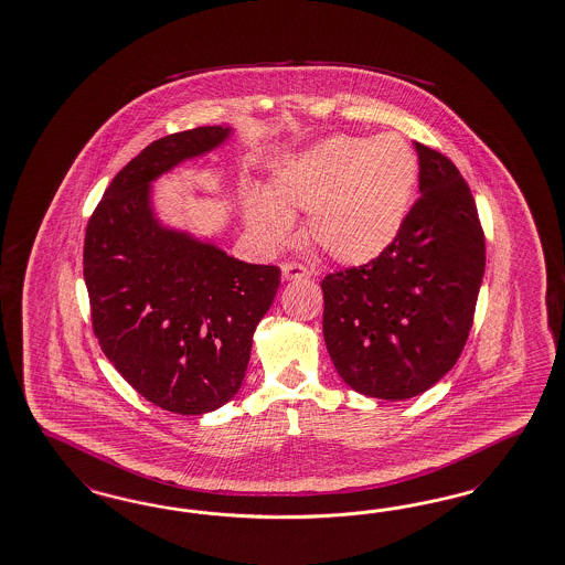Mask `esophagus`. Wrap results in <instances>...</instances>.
I'll return each mask as SVG.
<instances>
[{"mask_svg":"<svg viewBox=\"0 0 565 565\" xmlns=\"http://www.w3.org/2000/svg\"><path fill=\"white\" fill-rule=\"evenodd\" d=\"M281 275H284V279L286 281H290V279H307V277H311V273L307 271L302 265H298V263H284L281 265Z\"/></svg>","mask_w":565,"mask_h":565,"instance_id":"esophagus-1","label":"esophagus"}]
</instances>
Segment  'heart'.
<instances>
[{"instance_id": "b5f03b06", "label": "heart", "mask_w": 565, "mask_h": 565, "mask_svg": "<svg viewBox=\"0 0 565 565\" xmlns=\"http://www.w3.org/2000/svg\"><path fill=\"white\" fill-rule=\"evenodd\" d=\"M418 182V158L399 135L332 136L292 159L269 196L248 202V225L265 244L292 237L288 214L307 210L305 233L342 265H365L397 239Z\"/></svg>"}]
</instances>
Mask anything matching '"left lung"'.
Segmentation results:
<instances>
[{
	"instance_id": "obj_1",
	"label": "left lung",
	"mask_w": 565,
	"mask_h": 565,
	"mask_svg": "<svg viewBox=\"0 0 565 565\" xmlns=\"http://www.w3.org/2000/svg\"><path fill=\"white\" fill-rule=\"evenodd\" d=\"M414 147L420 198L397 239L321 281L323 339L340 379L388 402L425 393L458 362L486 269L469 184L446 156Z\"/></svg>"
}]
</instances>
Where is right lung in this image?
I'll return each mask as SVG.
<instances>
[{
  "instance_id": "right-lung-1",
  "label": "right lung",
  "mask_w": 565,
  "mask_h": 565,
  "mask_svg": "<svg viewBox=\"0 0 565 565\" xmlns=\"http://www.w3.org/2000/svg\"><path fill=\"white\" fill-rule=\"evenodd\" d=\"M231 135L202 126L145 147L107 186L84 239L92 330L107 360L151 404L198 416L246 376L252 337L281 271L159 225L151 182Z\"/></svg>"
}]
</instances>
